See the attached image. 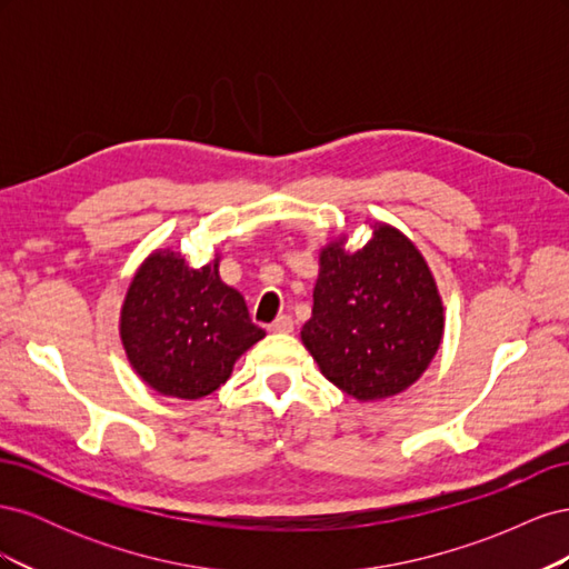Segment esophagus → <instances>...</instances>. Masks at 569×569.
Here are the masks:
<instances>
[{
    "label": "esophagus",
    "mask_w": 569,
    "mask_h": 569,
    "mask_svg": "<svg viewBox=\"0 0 569 569\" xmlns=\"http://www.w3.org/2000/svg\"><path fill=\"white\" fill-rule=\"evenodd\" d=\"M268 330L270 332H280V335H289L291 330H295V320H291V316H280L278 320L270 322Z\"/></svg>",
    "instance_id": "esophagus-1"
}]
</instances>
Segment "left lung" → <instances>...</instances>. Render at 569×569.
<instances>
[{
	"mask_svg": "<svg viewBox=\"0 0 569 569\" xmlns=\"http://www.w3.org/2000/svg\"><path fill=\"white\" fill-rule=\"evenodd\" d=\"M441 335L437 282L406 234L377 222L363 249L343 251L339 237L320 251L301 341L343 393L358 401L401 393L432 363Z\"/></svg>",
	"mask_w": 569,
	"mask_h": 569,
	"instance_id": "1",
	"label": "left lung"
}]
</instances>
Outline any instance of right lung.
I'll use <instances>...</instances> for the list:
<instances>
[{"label": "right lung", "instance_id": "add662e5", "mask_svg": "<svg viewBox=\"0 0 569 569\" xmlns=\"http://www.w3.org/2000/svg\"><path fill=\"white\" fill-rule=\"evenodd\" d=\"M263 337L244 297L220 280L218 258L192 268L170 249L137 270L120 311V339L134 372L184 401L226 385L234 360Z\"/></svg>", "mask_w": 569, "mask_h": 569}]
</instances>
